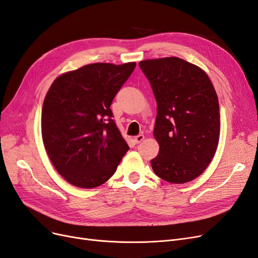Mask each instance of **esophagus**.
<instances>
[{
	"label": "esophagus",
	"instance_id": "34e87169",
	"mask_svg": "<svg viewBox=\"0 0 258 258\" xmlns=\"http://www.w3.org/2000/svg\"><path fill=\"white\" fill-rule=\"evenodd\" d=\"M144 139H145V137H144L143 135H139V136L135 137V142H136L137 144H139V143H141Z\"/></svg>",
	"mask_w": 258,
	"mask_h": 258
}]
</instances>
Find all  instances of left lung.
<instances>
[{
    "instance_id": "left-lung-1",
    "label": "left lung",
    "mask_w": 258,
    "mask_h": 258,
    "mask_svg": "<svg viewBox=\"0 0 258 258\" xmlns=\"http://www.w3.org/2000/svg\"><path fill=\"white\" fill-rule=\"evenodd\" d=\"M157 102L154 136L159 143L151 160L155 174L183 184L210 165L220 139V106L204 70L181 58L167 57L139 63Z\"/></svg>"
}]
</instances>
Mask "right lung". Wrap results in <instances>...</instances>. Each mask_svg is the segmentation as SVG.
<instances>
[{
  "instance_id": "1",
  "label": "right lung",
  "mask_w": 258,
  "mask_h": 258,
  "mask_svg": "<svg viewBox=\"0 0 258 258\" xmlns=\"http://www.w3.org/2000/svg\"><path fill=\"white\" fill-rule=\"evenodd\" d=\"M136 66L87 64L51 84L42 110L43 142L54 168L72 185L105 183L128 152L111 104Z\"/></svg>"
}]
</instances>
